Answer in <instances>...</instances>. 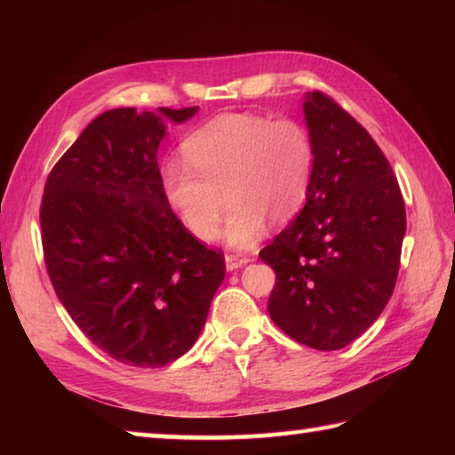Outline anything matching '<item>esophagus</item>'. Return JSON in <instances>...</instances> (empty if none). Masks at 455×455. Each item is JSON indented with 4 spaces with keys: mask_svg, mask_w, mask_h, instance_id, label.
I'll list each match as a JSON object with an SVG mask.
<instances>
[{
    "mask_svg": "<svg viewBox=\"0 0 455 455\" xmlns=\"http://www.w3.org/2000/svg\"><path fill=\"white\" fill-rule=\"evenodd\" d=\"M225 262H227V269H230V272H233V269L243 267L244 264H248L250 258L244 256V254H227L225 256Z\"/></svg>",
    "mask_w": 455,
    "mask_h": 455,
    "instance_id": "34e87169",
    "label": "esophagus"
}]
</instances>
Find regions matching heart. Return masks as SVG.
Segmentation results:
<instances>
[{"mask_svg":"<svg viewBox=\"0 0 455 455\" xmlns=\"http://www.w3.org/2000/svg\"><path fill=\"white\" fill-rule=\"evenodd\" d=\"M183 154L188 163L164 162L160 183L168 205L199 240L219 235L225 197L230 203L225 236L244 248L262 238L267 220H291L311 188L315 147L295 119L220 115L189 134Z\"/></svg>","mask_w":455,"mask_h":455,"instance_id":"1","label":"heart"}]
</instances>
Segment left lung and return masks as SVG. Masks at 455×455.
Listing matches in <instances>:
<instances>
[{"instance_id": "1", "label": "left lung", "mask_w": 455, "mask_h": 455, "mask_svg": "<svg viewBox=\"0 0 455 455\" xmlns=\"http://www.w3.org/2000/svg\"><path fill=\"white\" fill-rule=\"evenodd\" d=\"M315 147L303 211L259 258L274 267L272 321L299 344L340 350L389 303L407 212L389 160L331 95L305 101Z\"/></svg>"}]
</instances>
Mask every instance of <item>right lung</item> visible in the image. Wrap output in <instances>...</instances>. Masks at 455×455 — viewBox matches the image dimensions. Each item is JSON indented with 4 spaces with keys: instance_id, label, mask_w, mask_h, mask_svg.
I'll return each instance as SVG.
<instances>
[{
    "instance_id": "obj_1",
    "label": "right lung",
    "mask_w": 455,
    "mask_h": 455,
    "mask_svg": "<svg viewBox=\"0 0 455 455\" xmlns=\"http://www.w3.org/2000/svg\"><path fill=\"white\" fill-rule=\"evenodd\" d=\"M196 111L160 108L176 123ZM162 137L154 113H101L54 164L41 201L58 299L95 346L134 367L172 363L196 344L227 269L164 197Z\"/></svg>"
}]
</instances>
